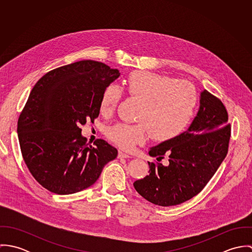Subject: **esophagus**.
<instances>
[{
  "label": "esophagus",
  "instance_id": "obj_1",
  "mask_svg": "<svg viewBox=\"0 0 252 252\" xmlns=\"http://www.w3.org/2000/svg\"><path fill=\"white\" fill-rule=\"evenodd\" d=\"M118 157H119V158H131V156H130L129 154H127V153L123 152V151H119Z\"/></svg>",
  "mask_w": 252,
  "mask_h": 252
}]
</instances>
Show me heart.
<instances>
[{
    "mask_svg": "<svg viewBox=\"0 0 252 252\" xmlns=\"http://www.w3.org/2000/svg\"><path fill=\"white\" fill-rule=\"evenodd\" d=\"M128 95L140 102L139 123H116L107 131L108 137L120 147L131 150L144 143L149 134L160 143L174 140L190 125L195 115L198 95L195 87L169 75L136 71L125 80ZM123 93L109 84L102 92L100 110L103 114L114 111Z\"/></svg>",
    "mask_w": 252,
    "mask_h": 252,
    "instance_id": "b5f03b06",
    "label": "heart"
}]
</instances>
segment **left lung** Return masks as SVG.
Segmentation results:
<instances>
[{
  "mask_svg": "<svg viewBox=\"0 0 252 252\" xmlns=\"http://www.w3.org/2000/svg\"><path fill=\"white\" fill-rule=\"evenodd\" d=\"M231 124L223 103L209 91L201 93L200 109L187 131L150 148L158 162H148L149 175L134 187L148 202L170 207L199 194L227 155ZM168 158L164 166L158 162Z\"/></svg>",
  "mask_w": 252,
  "mask_h": 252,
  "instance_id": "obj_1",
  "label": "left lung"
}]
</instances>
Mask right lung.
<instances>
[{
    "mask_svg": "<svg viewBox=\"0 0 252 252\" xmlns=\"http://www.w3.org/2000/svg\"><path fill=\"white\" fill-rule=\"evenodd\" d=\"M119 75L102 62L82 60L46 72L33 87L17 134L27 168L48 191L79 192L116 158L117 149L104 140L86 144L80 126L99 116L102 92Z\"/></svg>",
    "mask_w": 252,
    "mask_h": 252,
    "instance_id": "obj_1",
    "label": "right lung"
}]
</instances>
